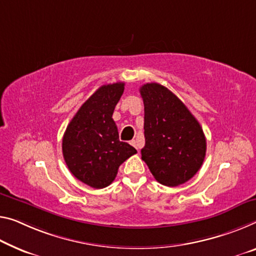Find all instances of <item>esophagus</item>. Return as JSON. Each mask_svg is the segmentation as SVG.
Instances as JSON below:
<instances>
[{"mask_svg":"<svg viewBox=\"0 0 256 256\" xmlns=\"http://www.w3.org/2000/svg\"><path fill=\"white\" fill-rule=\"evenodd\" d=\"M129 144H130V145H132V146H134V148H136V150H137V151H138V146H137V142H136L135 140H130V142H129Z\"/></svg>","mask_w":256,"mask_h":256,"instance_id":"1","label":"esophagus"}]
</instances>
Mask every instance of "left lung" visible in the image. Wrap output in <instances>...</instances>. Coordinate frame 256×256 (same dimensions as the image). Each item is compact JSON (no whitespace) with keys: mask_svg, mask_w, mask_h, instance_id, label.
Wrapping results in <instances>:
<instances>
[{"mask_svg":"<svg viewBox=\"0 0 256 256\" xmlns=\"http://www.w3.org/2000/svg\"><path fill=\"white\" fill-rule=\"evenodd\" d=\"M144 103L142 160L159 183L178 186L199 170L206 138L198 120L170 90L156 82L140 89Z\"/></svg>","mask_w":256,"mask_h":256,"instance_id":"obj_1","label":"left lung"}]
</instances>
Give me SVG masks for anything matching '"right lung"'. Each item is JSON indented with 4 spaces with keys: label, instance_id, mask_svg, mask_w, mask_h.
Wrapping results in <instances>:
<instances>
[{
    "label": "right lung",
    "instance_id": "1",
    "mask_svg": "<svg viewBox=\"0 0 256 256\" xmlns=\"http://www.w3.org/2000/svg\"><path fill=\"white\" fill-rule=\"evenodd\" d=\"M124 90V82L98 88L78 108L62 137L66 166L78 180L94 188L108 186L120 164L137 152L119 140L112 119Z\"/></svg>",
    "mask_w": 256,
    "mask_h": 256
}]
</instances>
